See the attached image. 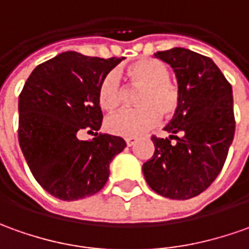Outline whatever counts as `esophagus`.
Wrapping results in <instances>:
<instances>
[{"label": "esophagus", "instance_id": "esophagus-1", "mask_svg": "<svg viewBox=\"0 0 249 249\" xmlns=\"http://www.w3.org/2000/svg\"><path fill=\"white\" fill-rule=\"evenodd\" d=\"M125 142H126V146L131 147V146H133V144H135V143H136L138 140H136L135 138H128L126 140H125Z\"/></svg>", "mask_w": 249, "mask_h": 249}]
</instances>
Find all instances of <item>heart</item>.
Instances as JSON below:
<instances>
[{"label":"heart","mask_w":249,"mask_h":249,"mask_svg":"<svg viewBox=\"0 0 249 249\" xmlns=\"http://www.w3.org/2000/svg\"><path fill=\"white\" fill-rule=\"evenodd\" d=\"M125 75L132 86L142 89L136 99L138 109H126L107 118L110 133L123 138H139L158 124L160 117H172L180 106V91L172 83L166 64L155 58H142L126 68ZM123 89L116 73H107L98 87V102L105 110L121 105Z\"/></svg>","instance_id":"1"}]
</instances>
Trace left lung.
Returning <instances> with one entry per match:
<instances>
[{"instance_id": "obj_1", "label": "left lung", "mask_w": 249, "mask_h": 249, "mask_svg": "<svg viewBox=\"0 0 249 249\" xmlns=\"http://www.w3.org/2000/svg\"><path fill=\"white\" fill-rule=\"evenodd\" d=\"M154 55L173 68L180 106L165 126L170 136L151 139L155 151L143 163V174L157 194L185 200L209 188L224 166L236 126L233 91L206 55L184 47Z\"/></svg>"}]
</instances>
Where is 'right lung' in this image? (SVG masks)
Listing matches in <instances>:
<instances>
[{
	"mask_svg": "<svg viewBox=\"0 0 249 249\" xmlns=\"http://www.w3.org/2000/svg\"><path fill=\"white\" fill-rule=\"evenodd\" d=\"M123 58L89 57L65 52L40 64L18 96V144L40 187L61 200L99 192L109 165L126 143L120 136L98 135L102 110L98 87ZM82 130L95 138L80 141Z\"/></svg>",
	"mask_w": 249,
	"mask_h": 249,
	"instance_id": "obj_1",
	"label": "right lung"
}]
</instances>
